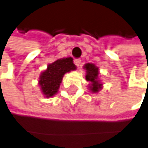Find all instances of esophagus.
Listing matches in <instances>:
<instances>
[{
	"label": "esophagus",
	"instance_id": "34e87169",
	"mask_svg": "<svg viewBox=\"0 0 148 148\" xmlns=\"http://www.w3.org/2000/svg\"><path fill=\"white\" fill-rule=\"evenodd\" d=\"M74 64L77 66V67H79L80 64H81V60L80 59H74Z\"/></svg>",
	"mask_w": 148,
	"mask_h": 148
}]
</instances>
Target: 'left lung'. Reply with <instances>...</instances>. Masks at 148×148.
<instances>
[{
  "label": "left lung",
  "mask_w": 148,
  "mask_h": 148,
  "mask_svg": "<svg viewBox=\"0 0 148 148\" xmlns=\"http://www.w3.org/2000/svg\"><path fill=\"white\" fill-rule=\"evenodd\" d=\"M86 70V79L89 81L88 89L91 93H97L102 89V83L99 76V68L94 63H86L84 65Z\"/></svg>",
  "instance_id": "obj_1"
}]
</instances>
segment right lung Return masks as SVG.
I'll return each instance as SVG.
<instances>
[{"instance_id":"right-lung-1","label":"right lung","mask_w":148,"mask_h":148,"mask_svg":"<svg viewBox=\"0 0 148 148\" xmlns=\"http://www.w3.org/2000/svg\"><path fill=\"white\" fill-rule=\"evenodd\" d=\"M75 69L76 66L72 58L57 59L48 64L47 69L41 72L38 80L43 96L47 98L54 97L58 91L64 74Z\"/></svg>"}]
</instances>
